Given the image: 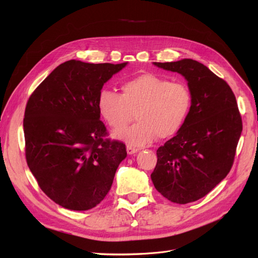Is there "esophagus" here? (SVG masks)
<instances>
[{
	"instance_id": "obj_1",
	"label": "esophagus",
	"mask_w": 258,
	"mask_h": 258,
	"mask_svg": "<svg viewBox=\"0 0 258 258\" xmlns=\"http://www.w3.org/2000/svg\"><path fill=\"white\" fill-rule=\"evenodd\" d=\"M138 151H139V150H138V148H136V147H132V146H130V145L127 146V153H128L129 155L136 154Z\"/></svg>"
}]
</instances>
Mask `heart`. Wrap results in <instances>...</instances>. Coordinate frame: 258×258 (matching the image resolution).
Wrapping results in <instances>:
<instances>
[{
	"instance_id": "1",
	"label": "heart",
	"mask_w": 258,
	"mask_h": 258,
	"mask_svg": "<svg viewBox=\"0 0 258 258\" xmlns=\"http://www.w3.org/2000/svg\"><path fill=\"white\" fill-rule=\"evenodd\" d=\"M192 104L189 87L156 74H141L121 83V95L102 89L98 96L101 116L113 129H122L135 118L137 123L115 137L132 146L150 144L176 135Z\"/></svg>"
}]
</instances>
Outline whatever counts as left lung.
Segmentation results:
<instances>
[{
    "mask_svg": "<svg viewBox=\"0 0 258 258\" xmlns=\"http://www.w3.org/2000/svg\"><path fill=\"white\" fill-rule=\"evenodd\" d=\"M154 64L185 77L192 104L181 130L157 150L151 177L163 197L189 204L229 173L242 132L241 115L229 85L200 62L182 59Z\"/></svg>",
    "mask_w": 258,
    "mask_h": 258,
    "instance_id": "8db88e82",
    "label": "left lung"
}]
</instances>
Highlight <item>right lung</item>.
Wrapping results in <instances>:
<instances>
[{
	"instance_id": "1",
	"label": "right lung",
	"mask_w": 258,
	"mask_h": 258,
	"mask_svg": "<svg viewBox=\"0 0 258 258\" xmlns=\"http://www.w3.org/2000/svg\"><path fill=\"white\" fill-rule=\"evenodd\" d=\"M126 62L61 63L30 96L23 118L26 159L38 186L69 210L95 208L111 189L126 145L107 139L98 96Z\"/></svg>"
}]
</instances>
